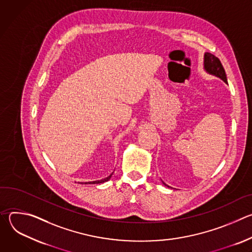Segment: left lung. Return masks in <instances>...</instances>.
Masks as SVG:
<instances>
[{
  "mask_svg": "<svg viewBox=\"0 0 252 252\" xmlns=\"http://www.w3.org/2000/svg\"><path fill=\"white\" fill-rule=\"evenodd\" d=\"M204 67L208 71L209 74L217 76L223 80L225 83H227L225 70L222 66V63H220V59L215 57L214 55L210 53H205L204 55Z\"/></svg>",
  "mask_w": 252,
  "mask_h": 252,
  "instance_id": "1",
  "label": "left lung"
}]
</instances>
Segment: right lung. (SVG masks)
I'll return each instance as SVG.
<instances>
[{"label":"right lung","mask_w":252,"mask_h":252,"mask_svg":"<svg viewBox=\"0 0 252 252\" xmlns=\"http://www.w3.org/2000/svg\"><path fill=\"white\" fill-rule=\"evenodd\" d=\"M113 174H111L110 176H107V177H105V178H103V179H100V181H95V182H89V183H85L86 185H94V184H102V183H104V182H107L109 181V179L111 178V176H112ZM82 184V183H81Z\"/></svg>","instance_id":"right-lung-1"}]
</instances>
